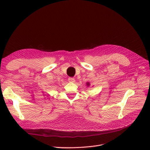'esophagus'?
<instances>
[{
	"label": "esophagus",
	"mask_w": 150,
	"mask_h": 150,
	"mask_svg": "<svg viewBox=\"0 0 150 150\" xmlns=\"http://www.w3.org/2000/svg\"><path fill=\"white\" fill-rule=\"evenodd\" d=\"M68 81H69V82H70V83H74L75 80H74V78H68Z\"/></svg>",
	"instance_id": "1"
}]
</instances>
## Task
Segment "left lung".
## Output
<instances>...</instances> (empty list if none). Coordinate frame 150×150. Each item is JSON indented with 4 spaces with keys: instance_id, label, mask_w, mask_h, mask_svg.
Returning a JSON list of instances; mask_svg holds the SVG:
<instances>
[{
    "instance_id": "obj_1",
    "label": "left lung",
    "mask_w": 150,
    "mask_h": 150,
    "mask_svg": "<svg viewBox=\"0 0 150 150\" xmlns=\"http://www.w3.org/2000/svg\"><path fill=\"white\" fill-rule=\"evenodd\" d=\"M87 85H88V86H89V84L88 83H87Z\"/></svg>"
}]
</instances>
